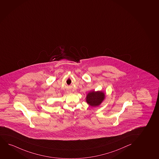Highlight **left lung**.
Listing matches in <instances>:
<instances>
[{
  "label": "left lung",
  "mask_w": 159,
  "mask_h": 159,
  "mask_svg": "<svg viewBox=\"0 0 159 159\" xmlns=\"http://www.w3.org/2000/svg\"><path fill=\"white\" fill-rule=\"evenodd\" d=\"M105 94L101 91H94L88 93L87 96V102L91 107H97L101 104L104 100Z\"/></svg>",
  "instance_id": "1"
}]
</instances>
